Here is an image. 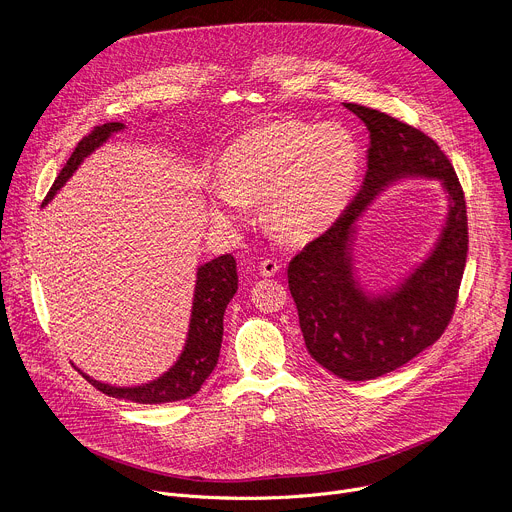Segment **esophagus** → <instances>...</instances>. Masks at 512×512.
<instances>
[{
    "mask_svg": "<svg viewBox=\"0 0 512 512\" xmlns=\"http://www.w3.org/2000/svg\"><path fill=\"white\" fill-rule=\"evenodd\" d=\"M277 271H279V263H277L275 259H263L261 265H259V273H261L263 277H271V275H275Z\"/></svg>",
    "mask_w": 512,
    "mask_h": 512,
    "instance_id": "obj_1",
    "label": "esophagus"
}]
</instances>
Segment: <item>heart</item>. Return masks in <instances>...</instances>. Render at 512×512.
I'll list each match as a JSON object with an SVG mask.
<instances>
[{
    "label": "heart",
    "instance_id": "heart-1",
    "mask_svg": "<svg viewBox=\"0 0 512 512\" xmlns=\"http://www.w3.org/2000/svg\"><path fill=\"white\" fill-rule=\"evenodd\" d=\"M360 172L356 139L340 125L294 119L267 123L239 137L212 182V212L235 221L245 198L263 196L267 225L287 241H308L346 208Z\"/></svg>",
    "mask_w": 512,
    "mask_h": 512
}]
</instances>
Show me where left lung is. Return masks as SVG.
<instances>
[{"mask_svg":"<svg viewBox=\"0 0 512 512\" xmlns=\"http://www.w3.org/2000/svg\"><path fill=\"white\" fill-rule=\"evenodd\" d=\"M369 129V170L338 221L289 261L287 283L312 358L344 381L383 377L448 328L468 255V216L448 156L423 131L371 107L344 103ZM403 177H433L449 194L447 225L430 255L383 295L359 285L353 267L357 218Z\"/></svg>","mask_w":512,"mask_h":512,"instance_id":"8db88e82","label":"left lung"}]
</instances>
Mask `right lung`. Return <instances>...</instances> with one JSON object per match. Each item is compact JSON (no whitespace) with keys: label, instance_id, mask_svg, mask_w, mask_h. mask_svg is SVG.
<instances>
[{"label":"right lung","instance_id":"obj_1","mask_svg":"<svg viewBox=\"0 0 512 512\" xmlns=\"http://www.w3.org/2000/svg\"><path fill=\"white\" fill-rule=\"evenodd\" d=\"M121 129H125V125L113 121V123L99 125L89 135H85L79 141L75 152H72V156L68 158L66 166L60 170L42 206H46L54 198V194L66 184V180L72 174L77 172V168L83 164L87 156H91L113 133ZM237 287H239V277H237V261L233 255L229 253L221 255L198 267L186 344L178 360L162 377L137 387H115L109 383L95 381L93 377L85 375L81 369L77 371L101 393L115 399L133 401V403H143V405L172 403V401H182L196 395L218 362V352H221V342H223L225 310L233 300V296L237 294Z\"/></svg>","mask_w":512,"mask_h":512}]
</instances>
